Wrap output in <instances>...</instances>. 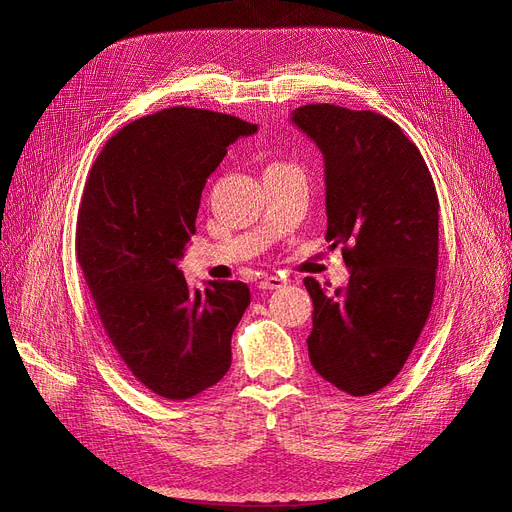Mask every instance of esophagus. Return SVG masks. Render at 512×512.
<instances>
[{
  "mask_svg": "<svg viewBox=\"0 0 512 512\" xmlns=\"http://www.w3.org/2000/svg\"><path fill=\"white\" fill-rule=\"evenodd\" d=\"M284 286H286V280H282V277H277V275H269V277H265V280H260V284H258L260 290H277Z\"/></svg>",
  "mask_w": 512,
  "mask_h": 512,
  "instance_id": "esophagus-1",
  "label": "esophagus"
}]
</instances>
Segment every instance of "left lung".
Segmentation results:
<instances>
[{"mask_svg": "<svg viewBox=\"0 0 512 512\" xmlns=\"http://www.w3.org/2000/svg\"><path fill=\"white\" fill-rule=\"evenodd\" d=\"M290 121L324 160L327 241L342 245L350 282L314 301L309 361L339 391L384 389L408 361L431 312L438 269V194L421 151L389 117L335 104Z\"/></svg>", "mask_w": 512, "mask_h": 512, "instance_id": "left-lung-1", "label": "left lung"}]
</instances>
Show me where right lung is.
I'll list each match as a JSON object with an SVG mask.
<instances>
[{
  "label": "right lung",
  "instance_id": "1",
  "mask_svg": "<svg viewBox=\"0 0 512 512\" xmlns=\"http://www.w3.org/2000/svg\"><path fill=\"white\" fill-rule=\"evenodd\" d=\"M256 123L173 106L108 141L85 183L76 256L102 327L132 376L181 401L218 384L250 305L243 282L192 290L177 262L196 232L207 177Z\"/></svg>",
  "mask_w": 512,
  "mask_h": 512
}]
</instances>
